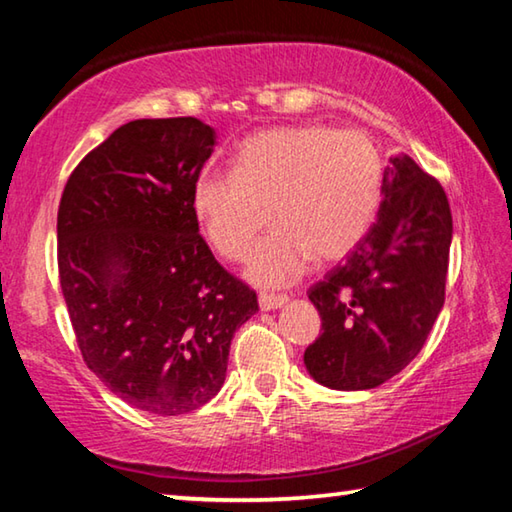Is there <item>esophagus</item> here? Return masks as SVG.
Segmentation results:
<instances>
[{
    "instance_id": "obj_1",
    "label": "esophagus",
    "mask_w": 512,
    "mask_h": 512,
    "mask_svg": "<svg viewBox=\"0 0 512 512\" xmlns=\"http://www.w3.org/2000/svg\"><path fill=\"white\" fill-rule=\"evenodd\" d=\"M289 298L287 296H275V293H262L259 296V309L262 311H273V309H280L282 305H287Z\"/></svg>"
}]
</instances>
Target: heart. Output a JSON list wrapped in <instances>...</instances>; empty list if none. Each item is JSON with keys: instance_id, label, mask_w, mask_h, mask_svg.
<instances>
[{"instance_id": "1", "label": "heart", "mask_w": 512, "mask_h": 512, "mask_svg": "<svg viewBox=\"0 0 512 512\" xmlns=\"http://www.w3.org/2000/svg\"><path fill=\"white\" fill-rule=\"evenodd\" d=\"M384 160L368 135L325 124L277 126L250 135L235 173H203L192 205L205 237L228 259L244 257L268 214L275 232L248 257L246 275L284 287L316 264L357 248L377 219Z\"/></svg>"}]
</instances>
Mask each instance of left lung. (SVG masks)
Masks as SVG:
<instances>
[{"mask_svg":"<svg viewBox=\"0 0 512 512\" xmlns=\"http://www.w3.org/2000/svg\"><path fill=\"white\" fill-rule=\"evenodd\" d=\"M449 246L443 187L406 153L391 155L366 239L309 289L323 320L305 350L309 375L332 391H366L409 366L443 309Z\"/></svg>","mask_w":512,"mask_h":512,"instance_id":"left-lung-1","label":"left lung"}]
</instances>
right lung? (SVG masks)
Wrapping results in <instances>:
<instances>
[{
  "label": "right lung",
  "mask_w": 512,
  "mask_h": 512,
  "mask_svg": "<svg viewBox=\"0 0 512 512\" xmlns=\"http://www.w3.org/2000/svg\"><path fill=\"white\" fill-rule=\"evenodd\" d=\"M216 144L196 117L135 119L90 151L58 207V271L88 368L155 415L221 391L257 296L198 235L192 194Z\"/></svg>",
  "instance_id": "obj_1"
}]
</instances>
